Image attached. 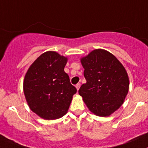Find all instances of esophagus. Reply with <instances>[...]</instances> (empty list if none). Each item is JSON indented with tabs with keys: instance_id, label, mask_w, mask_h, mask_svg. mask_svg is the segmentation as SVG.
<instances>
[{
	"instance_id": "34e87169",
	"label": "esophagus",
	"mask_w": 148,
	"mask_h": 148,
	"mask_svg": "<svg viewBox=\"0 0 148 148\" xmlns=\"http://www.w3.org/2000/svg\"><path fill=\"white\" fill-rule=\"evenodd\" d=\"M80 86H81V84H80V83H78V84H76V85H75V87H76L77 90H79V88H80Z\"/></svg>"
}]
</instances>
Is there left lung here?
I'll return each mask as SVG.
<instances>
[{
  "instance_id": "1",
  "label": "left lung",
  "mask_w": 148,
  "mask_h": 148,
  "mask_svg": "<svg viewBox=\"0 0 148 148\" xmlns=\"http://www.w3.org/2000/svg\"><path fill=\"white\" fill-rule=\"evenodd\" d=\"M86 83L79 90L90 110L108 116L119 109L129 91L128 74L115 56L97 49L81 59Z\"/></svg>"
}]
</instances>
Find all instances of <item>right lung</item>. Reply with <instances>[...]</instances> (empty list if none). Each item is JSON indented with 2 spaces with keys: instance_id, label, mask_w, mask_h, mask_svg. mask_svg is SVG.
<instances>
[{
  "instance_id": "add662e5",
  "label": "right lung",
  "mask_w": 148,
  "mask_h": 148,
  "mask_svg": "<svg viewBox=\"0 0 148 148\" xmlns=\"http://www.w3.org/2000/svg\"><path fill=\"white\" fill-rule=\"evenodd\" d=\"M67 59L54 51L38 57L25 74L23 89L30 109L45 119L67 113L76 88L64 71Z\"/></svg>"
}]
</instances>
